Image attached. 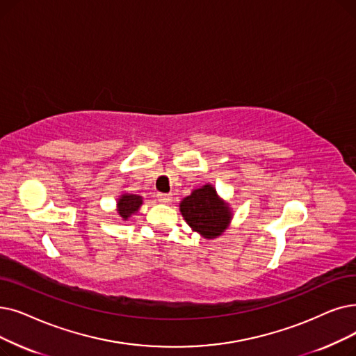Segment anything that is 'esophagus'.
Listing matches in <instances>:
<instances>
[{"label": "esophagus", "instance_id": "obj_1", "mask_svg": "<svg viewBox=\"0 0 356 356\" xmlns=\"http://www.w3.org/2000/svg\"><path fill=\"white\" fill-rule=\"evenodd\" d=\"M172 199H173L172 193H157V200H159V202H161V204L172 202Z\"/></svg>", "mask_w": 356, "mask_h": 356}]
</instances>
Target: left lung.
Segmentation results:
<instances>
[{
	"label": "left lung",
	"mask_w": 356,
	"mask_h": 356,
	"mask_svg": "<svg viewBox=\"0 0 356 356\" xmlns=\"http://www.w3.org/2000/svg\"><path fill=\"white\" fill-rule=\"evenodd\" d=\"M180 212L192 229L205 238L221 236L231 220L228 205L218 197L211 184H205L184 197Z\"/></svg>",
	"instance_id": "obj_1"
}]
</instances>
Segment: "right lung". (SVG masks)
Listing matches in <instances>:
<instances>
[{
    "instance_id": "add662e5",
    "label": "right lung",
    "mask_w": 356,
    "mask_h": 356,
    "mask_svg": "<svg viewBox=\"0 0 356 356\" xmlns=\"http://www.w3.org/2000/svg\"><path fill=\"white\" fill-rule=\"evenodd\" d=\"M141 205H143L141 196L122 195V197L118 200V212L123 220H128V216L140 209Z\"/></svg>"
}]
</instances>
